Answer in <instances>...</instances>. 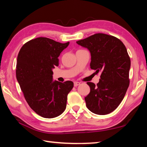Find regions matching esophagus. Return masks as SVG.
Masks as SVG:
<instances>
[{"mask_svg":"<svg viewBox=\"0 0 147 147\" xmlns=\"http://www.w3.org/2000/svg\"><path fill=\"white\" fill-rule=\"evenodd\" d=\"M79 85H80V82H74V87H77Z\"/></svg>","mask_w":147,"mask_h":147,"instance_id":"34e87169","label":"esophagus"}]
</instances>
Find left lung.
Segmentation results:
<instances>
[{"instance_id":"left-lung-1","label":"left lung","mask_w":147,"mask_h":147,"mask_svg":"<svg viewBox=\"0 0 147 147\" xmlns=\"http://www.w3.org/2000/svg\"><path fill=\"white\" fill-rule=\"evenodd\" d=\"M91 53V69L100 72L96 84L87 82L90 93L85 97L86 106L97 115H106L117 108L130 84V58L123 42L105 34H95L76 41Z\"/></svg>"}]
</instances>
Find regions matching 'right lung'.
<instances>
[{
	"mask_svg": "<svg viewBox=\"0 0 147 147\" xmlns=\"http://www.w3.org/2000/svg\"><path fill=\"white\" fill-rule=\"evenodd\" d=\"M69 42L61 43L47 38L26 42L17 56L16 78L29 106L44 118L59 116L66 108L71 81H53V69Z\"/></svg>",
	"mask_w": 147,
	"mask_h": 147,
	"instance_id": "1",
	"label": "right lung"
}]
</instances>
